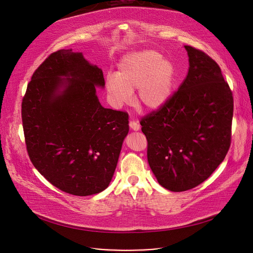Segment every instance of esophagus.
I'll list each match as a JSON object with an SVG mask.
<instances>
[{
    "instance_id": "34e87169",
    "label": "esophagus",
    "mask_w": 253,
    "mask_h": 253,
    "mask_svg": "<svg viewBox=\"0 0 253 253\" xmlns=\"http://www.w3.org/2000/svg\"><path fill=\"white\" fill-rule=\"evenodd\" d=\"M129 126H130V128H131L133 131H138V130L140 129L139 123H137V122H135V121H130Z\"/></svg>"
}]
</instances>
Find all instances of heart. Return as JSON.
Returning a JSON list of instances; mask_svg holds the SVG:
<instances>
[{"instance_id": "1", "label": "heart", "mask_w": 253, "mask_h": 253, "mask_svg": "<svg viewBox=\"0 0 253 253\" xmlns=\"http://www.w3.org/2000/svg\"><path fill=\"white\" fill-rule=\"evenodd\" d=\"M176 84L173 63L155 51L142 49L122 57L115 75H108L105 89L117 108L129 104L137 89L136 103L146 111L156 112L170 101Z\"/></svg>"}]
</instances>
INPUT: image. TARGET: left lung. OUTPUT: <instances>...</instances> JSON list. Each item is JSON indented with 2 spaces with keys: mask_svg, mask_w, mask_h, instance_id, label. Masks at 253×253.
Here are the masks:
<instances>
[{
  "mask_svg": "<svg viewBox=\"0 0 253 253\" xmlns=\"http://www.w3.org/2000/svg\"><path fill=\"white\" fill-rule=\"evenodd\" d=\"M188 74L162 109L141 119L147 159L158 183L192 189L224 160L231 142L232 92L220 67L204 52L184 46Z\"/></svg>",
  "mask_w": 253,
  "mask_h": 253,
  "instance_id": "obj_1",
  "label": "left lung"
}]
</instances>
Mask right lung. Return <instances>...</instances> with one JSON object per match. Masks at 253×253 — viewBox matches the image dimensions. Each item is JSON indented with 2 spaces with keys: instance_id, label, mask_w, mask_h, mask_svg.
Returning <instances> with one entry per match:
<instances>
[{
  "instance_id": "obj_1",
  "label": "right lung",
  "mask_w": 253,
  "mask_h": 253,
  "mask_svg": "<svg viewBox=\"0 0 253 253\" xmlns=\"http://www.w3.org/2000/svg\"><path fill=\"white\" fill-rule=\"evenodd\" d=\"M103 72L81 52L52 53L34 72L22 102L29 157L48 181L77 196L102 192L129 131L128 114L104 108Z\"/></svg>"
}]
</instances>
